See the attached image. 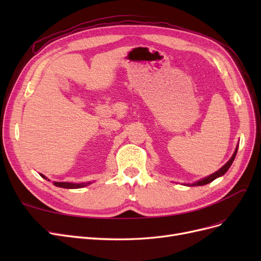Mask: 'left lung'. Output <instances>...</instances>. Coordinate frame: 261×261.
Instances as JSON below:
<instances>
[{
  "mask_svg": "<svg viewBox=\"0 0 261 261\" xmlns=\"http://www.w3.org/2000/svg\"><path fill=\"white\" fill-rule=\"evenodd\" d=\"M238 149H239V146L236 147L233 155L231 156V159L228 160L220 170H218L217 172H215V173H213V174H211V175H209V176H207V177H204V178H202V179H199V180L195 181V183L192 184L191 186H202V185L209 184V183H211L212 180H215L216 178H218V177H220V176H222L223 174H225L226 171H227L228 169H230V167H231L233 161H234V159H235V155H236V153H238ZM187 186H189V185H187Z\"/></svg>",
  "mask_w": 261,
  "mask_h": 261,
  "instance_id": "1",
  "label": "left lung"
}]
</instances>
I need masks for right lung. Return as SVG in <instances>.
<instances>
[{
    "label": "right lung",
    "mask_w": 261,
    "mask_h": 261,
    "mask_svg": "<svg viewBox=\"0 0 261 261\" xmlns=\"http://www.w3.org/2000/svg\"><path fill=\"white\" fill-rule=\"evenodd\" d=\"M40 175H41L43 178L48 179V178H46L44 175H42V174H40ZM48 180H50V179H48ZM53 184H54L55 186L62 187V188L74 189V188H82V187H85V186H87V185L90 184V183H81V184H75V183H66V181H53Z\"/></svg>",
    "instance_id": "1"
}]
</instances>
